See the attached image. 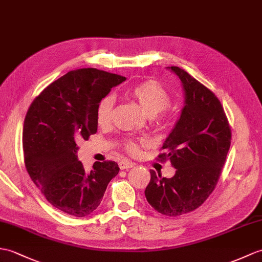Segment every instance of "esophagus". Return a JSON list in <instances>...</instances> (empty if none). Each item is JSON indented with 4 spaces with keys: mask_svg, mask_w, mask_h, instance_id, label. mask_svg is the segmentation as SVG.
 <instances>
[{
    "mask_svg": "<svg viewBox=\"0 0 262 262\" xmlns=\"http://www.w3.org/2000/svg\"><path fill=\"white\" fill-rule=\"evenodd\" d=\"M134 166H135V164L129 162V161H121V162L119 163L120 169H128V168H132V167H134Z\"/></svg>",
    "mask_w": 262,
    "mask_h": 262,
    "instance_id": "obj_1",
    "label": "esophagus"
}]
</instances>
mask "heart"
Here are the masks:
<instances>
[{"instance_id":"heart-1","label":"heart","mask_w":262,"mask_h":262,"mask_svg":"<svg viewBox=\"0 0 262 262\" xmlns=\"http://www.w3.org/2000/svg\"><path fill=\"white\" fill-rule=\"evenodd\" d=\"M130 95L141 105L143 111L147 116H155L159 113L166 109L171 102V98L167 91L156 81L148 80L134 86L129 90ZM114 106V99L111 96L101 98L97 105L96 119L100 126L107 125L112 118V112ZM126 149L132 154L137 153V144L133 141L125 143Z\"/></svg>"}]
</instances>
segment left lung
<instances>
[{"instance_id": "1", "label": "left lung", "mask_w": 262, "mask_h": 262, "mask_svg": "<svg viewBox=\"0 0 262 262\" xmlns=\"http://www.w3.org/2000/svg\"><path fill=\"white\" fill-rule=\"evenodd\" d=\"M185 101L180 119L164 142L159 160L176 168L171 179L150 169L147 202L160 213L179 216L192 212L213 192L231 145V128L217 97L179 67Z\"/></svg>"}]
</instances>
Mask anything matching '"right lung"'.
Returning <instances> with one entry per match:
<instances>
[{
    "label": "right lung",
    "instance_id": "1",
    "mask_svg": "<svg viewBox=\"0 0 262 262\" xmlns=\"http://www.w3.org/2000/svg\"><path fill=\"white\" fill-rule=\"evenodd\" d=\"M125 80L95 68L69 71L35 97L27 113V171L48 202L67 214L83 217L95 211L119 172L114 161L95 162L90 172L84 171L78 161L77 143L97 133V105Z\"/></svg>",
    "mask_w": 262,
    "mask_h": 262
}]
</instances>
